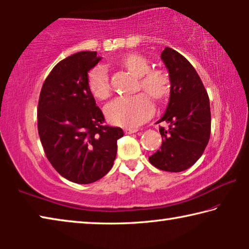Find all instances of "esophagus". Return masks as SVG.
<instances>
[{"instance_id": "obj_1", "label": "esophagus", "mask_w": 249, "mask_h": 249, "mask_svg": "<svg viewBox=\"0 0 249 249\" xmlns=\"http://www.w3.org/2000/svg\"><path fill=\"white\" fill-rule=\"evenodd\" d=\"M124 132H125V134H134V133H137L138 129L137 128H125Z\"/></svg>"}]
</instances>
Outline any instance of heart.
Listing matches in <instances>:
<instances>
[{
	"mask_svg": "<svg viewBox=\"0 0 249 249\" xmlns=\"http://www.w3.org/2000/svg\"><path fill=\"white\" fill-rule=\"evenodd\" d=\"M123 65L130 73L140 78L142 90L155 100H163L170 92L169 75L163 70H150L149 60L142 54L132 53L124 58ZM88 87L96 99H107L111 92L107 69L98 66L88 77ZM107 119L112 124L133 128L147 121L154 113V105L145 94L121 96L107 103L104 107Z\"/></svg>",
	"mask_w": 249,
	"mask_h": 249,
	"instance_id": "1",
	"label": "heart"
}]
</instances>
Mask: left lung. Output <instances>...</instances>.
I'll use <instances>...</instances> for the list:
<instances>
[{
    "label": "left lung",
    "instance_id": "8db88e82",
    "mask_svg": "<svg viewBox=\"0 0 249 249\" xmlns=\"http://www.w3.org/2000/svg\"><path fill=\"white\" fill-rule=\"evenodd\" d=\"M170 79V96L165 114L157 123L162 144L149 161L160 170L183 171L195 165L208 145L211 109L208 92L193 66L178 52L166 47L161 53Z\"/></svg>",
    "mask_w": 249,
    "mask_h": 249
}]
</instances>
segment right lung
<instances>
[{"label": "right lung", "instance_id": "obj_1", "mask_svg": "<svg viewBox=\"0 0 249 249\" xmlns=\"http://www.w3.org/2000/svg\"><path fill=\"white\" fill-rule=\"evenodd\" d=\"M80 52L53 67L41 88L37 126L45 154L59 175L74 183L98 181L111 170L123 129L104 125L88 87V73L101 61Z\"/></svg>", "mask_w": 249, "mask_h": 249}]
</instances>
